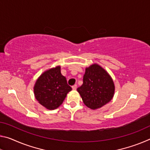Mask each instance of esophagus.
I'll use <instances>...</instances> for the list:
<instances>
[{"mask_svg":"<svg viewBox=\"0 0 150 150\" xmlns=\"http://www.w3.org/2000/svg\"><path fill=\"white\" fill-rule=\"evenodd\" d=\"M72 88L73 90H76V88H77V85H74L72 86Z\"/></svg>","mask_w":150,"mask_h":150,"instance_id":"34e87169","label":"esophagus"}]
</instances>
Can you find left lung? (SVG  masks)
Here are the masks:
<instances>
[{"label":"left lung","mask_w":150,"mask_h":150,"mask_svg":"<svg viewBox=\"0 0 150 150\" xmlns=\"http://www.w3.org/2000/svg\"><path fill=\"white\" fill-rule=\"evenodd\" d=\"M83 81L77 91L87 107L96 110L112 99L115 90L113 80L99 65L94 63L86 68Z\"/></svg>","instance_id":"obj_1"}]
</instances>
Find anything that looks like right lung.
I'll return each mask as SVG.
<instances>
[{
  "mask_svg": "<svg viewBox=\"0 0 150 150\" xmlns=\"http://www.w3.org/2000/svg\"><path fill=\"white\" fill-rule=\"evenodd\" d=\"M72 90L61 73L60 66L45 71L38 79L34 87L35 97L48 110H54L62 105L67 94Z\"/></svg>",
  "mask_w": 150,
  "mask_h": 150,
  "instance_id": "right-lung-1",
  "label": "right lung"
}]
</instances>
